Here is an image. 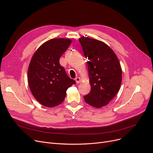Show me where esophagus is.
I'll return each instance as SVG.
<instances>
[{"label": "esophagus", "instance_id": "1", "mask_svg": "<svg viewBox=\"0 0 153 153\" xmlns=\"http://www.w3.org/2000/svg\"><path fill=\"white\" fill-rule=\"evenodd\" d=\"M76 83L77 84H79L80 82H81V78L80 77H77L76 78Z\"/></svg>", "mask_w": 153, "mask_h": 153}]
</instances>
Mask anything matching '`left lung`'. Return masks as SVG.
Here are the masks:
<instances>
[{
  "label": "left lung",
  "mask_w": 153,
  "mask_h": 153,
  "mask_svg": "<svg viewBox=\"0 0 153 153\" xmlns=\"http://www.w3.org/2000/svg\"><path fill=\"white\" fill-rule=\"evenodd\" d=\"M82 36L79 39L87 61L91 91L84 96L89 105L101 108L107 105L118 92L122 70L111 48L99 40Z\"/></svg>",
  "instance_id": "obj_1"
}]
</instances>
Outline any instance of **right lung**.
Wrapping results in <instances>:
<instances>
[{"instance_id": "right-lung-1", "label": "right lung", "mask_w": 153, "mask_h": 153, "mask_svg": "<svg viewBox=\"0 0 153 153\" xmlns=\"http://www.w3.org/2000/svg\"><path fill=\"white\" fill-rule=\"evenodd\" d=\"M68 38H53L40 46L30 61L28 82L32 95L42 105L54 107L61 104L74 80L59 64V58L70 46Z\"/></svg>"}]
</instances>
